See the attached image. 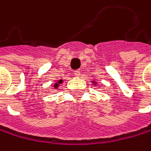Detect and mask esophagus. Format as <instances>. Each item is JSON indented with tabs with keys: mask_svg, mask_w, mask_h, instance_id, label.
Masks as SVG:
<instances>
[{
	"mask_svg": "<svg viewBox=\"0 0 151 151\" xmlns=\"http://www.w3.org/2000/svg\"><path fill=\"white\" fill-rule=\"evenodd\" d=\"M80 75H81V71L80 70H75L74 71V76L75 77H80Z\"/></svg>",
	"mask_w": 151,
	"mask_h": 151,
	"instance_id": "obj_1",
	"label": "esophagus"
}]
</instances>
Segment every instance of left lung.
<instances>
[{
  "label": "left lung",
  "mask_w": 151,
  "mask_h": 151,
  "mask_svg": "<svg viewBox=\"0 0 151 151\" xmlns=\"http://www.w3.org/2000/svg\"><path fill=\"white\" fill-rule=\"evenodd\" d=\"M93 83H94V84H95V85H96V82H95V81H93Z\"/></svg>",
  "instance_id": "1"
}]
</instances>
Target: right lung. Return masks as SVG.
<instances>
[{"mask_svg":"<svg viewBox=\"0 0 151 151\" xmlns=\"http://www.w3.org/2000/svg\"><path fill=\"white\" fill-rule=\"evenodd\" d=\"M62 83H63V80H58V81H57V82L54 84L55 89H57V88H58V86H59Z\"/></svg>","mask_w":151,"mask_h":151,"instance_id":"right-lung-1","label":"right lung"}]
</instances>
